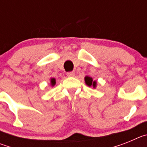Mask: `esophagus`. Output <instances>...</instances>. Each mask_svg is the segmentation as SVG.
Segmentation results:
<instances>
[{"instance_id":"obj_1","label":"esophagus","mask_w":147,"mask_h":147,"mask_svg":"<svg viewBox=\"0 0 147 147\" xmlns=\"http://www.w3.org/2000/svg\"><path fill=\"white\" fill-rule=\"evenodd\" d=\"M67 76H69V77H71V76H75L74 71H70V72H67Z\"/></svg>"}]
</instances>
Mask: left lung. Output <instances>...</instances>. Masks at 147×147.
<instances>
[{
	"label": "left lung",
	"instance_id": "8db88e82",
	"mask_svg": "<svg viewBox=\"0 0 147 147\" xmlns=\"http://www.w3.org/2000/svg\"><path fill=\"white\" fill-rule=\"evenodd\" d=\"M85 81L86 85H88L89 87L93 86V88H96V82L93 81V79L91 77H89V76H85Z\"/></svg>",
	"mask_w": 147,
	"mask_h": 147
}]
</instances>
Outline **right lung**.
Here are the masks:
<instances>
[{
    "instance_id": "add662e5",
    "label": "right lung",
    "mask_w": 147,
    "mask_h": 147,
    "mask_svg": "<svg viewBox=\"0 0 147 147\" xmlns=\"http://www.w3.org/2000/svg\"><path fill=\"white\" fill-rule=\"evenodd\" d=\"M55 84H56L55 79H51V85H52V86H54Z\"/></svg>"
}]
</instances>
